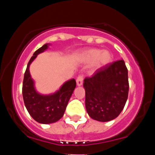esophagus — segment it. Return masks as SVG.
<instances>
[{"label":"esophagus","mask_w":155,"mask_h":155,"mask_svg":"<svg viewBox=\"0 0 155 155\" xmlns=\"http://www.w3.org/2000/svg\"><path fill=\"white\" fill-rule=\"evenodd\" d=\"M83 84V76L81 75H79L76 79V84L77 86H81Z\"/></svg>","instance_id":"esophagus-1"}]
</instances>
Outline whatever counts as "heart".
Wrapping results in <instances>:
<instances>
[{"label":"heart","instance_id":"1","mask_svg":"<svg viewBox=\"0 0 155 155\" xmlns=\"http://www.w3.org/2000/svg\"><path fill=\"white\" fill-rule=\"evenodd\" d=\"M82 58L86 62H93L95 68H101L110 63L112 60V55L106 50L101 51L97 49H92L85 51L82 55Z\"/></svg>","mask_w":155,"mask_h":155}]
</instances>
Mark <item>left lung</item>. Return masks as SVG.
<instances>
[{
  "label": "left lung",
  "instance_id": "8db88e82",
  "mask_svg": "<svg viewBox=\"0 0 155 155\" xmlns=\"http://www.w3.org/2000/svg\"><path fill=\"white\" fill-rule=\"evenodd\" d=\"M84 81L85 106L89 116L99 122L117 118L128 97V74L124 60L98 68L92 77H86Z\"/></svg>",
  "mask_w": 155,
  "mask_h": 155
}]
</instances>
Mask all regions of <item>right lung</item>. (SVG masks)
<instances>
[{
	"label": "right lung",
	"mask_w": 155,
	"mask_h": 155,
	"mask_svg": "<svg viewBox=\"0 0 155 155\" xmlns=\"http://www.w3.org/2000/svg\"><path fill=\"white\" fill-rule=\"evenodd\" d=\"M49 44H46L35 51L28 62L22 84L23 100L27 110L36 122L41 124L53 123L63 117L76 86V80L73 79L64 83L58 92L51 95H43L36 92L29 67L37 55L47 50Z\"/></svg>",
	"instance_id": "obj_1"
}]
</instances>
